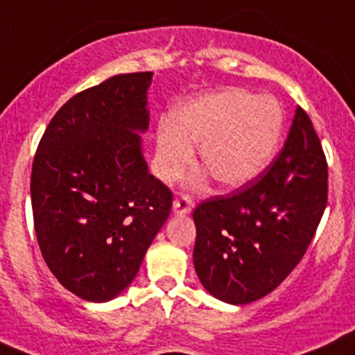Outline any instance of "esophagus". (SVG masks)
<instances>
[{
  "instance_id": "34e87169",
  "label": "esophagus",
  "mask_w": 355,
  "mask_h": 355,
  "mask_svg": "<svg viewBox=\"0 0 355 355\" xmlns=\"http://www.w3.org/2000/svg\"><path fill=\"white\" fill-rule=\"evenodd\" d=\"M175 214H188L193 209V202H191L190 195H180L172 204Z\"/></svg>"
}]
</instances>
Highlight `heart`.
<instances>
[{"instance_id":"heart-1","label":"heart","mask_w":355,"mask_h":355,"mask_svg":"<svg viewBox=\"0 0 355 355\" xmlns=\"http://www.w3.org/2000/svg\"><path fill=\"white\" fill-rule=\"evenodd\" d=\"M284 111L279 101L242 90L211 94L184 104L157 130V167L165 181L193 164L191 144L221 187L237 188L261 174L281 144Z\"/></svg>"}]
</instances>
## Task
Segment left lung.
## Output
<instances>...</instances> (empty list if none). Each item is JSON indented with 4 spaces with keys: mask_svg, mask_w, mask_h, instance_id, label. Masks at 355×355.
Listing matches in <instances>:
<instances>
[{
    "mask_svg": "<svg viewBox=\"0 0 355 355\" xmlns=\"http://www.w3.org/2000/svg\"><path fill=\"white\" fill-rule=\"evenodd\" d=\"M326 204V155L298 106L284 148L261 175L195 207L193 265L204 288L234 305L272 293L302 261Z\"/></svg>",
    "mask_w": 355,
    "mask_h": 355,
    "instance_id": "8db88e82",
    "label": "left lung"
}]
</instances>
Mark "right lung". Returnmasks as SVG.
I'll return each instance as SVG.
<instances>
[{"label": "right lung", "mask_w": 355, "mask_h": 355, "mask_svg": "<svg viewBox=\"0 0 355 355\" xmlns=\"http://www.w3.org/2000/svg\"><path fill=\"white\" fill-rule=\"evenodd\" d=\"M151 73L116 74L71 97L50 120L33 160L40 251L57 281L107 302L134 281L172 209L148 172L137 132L148 129Z\"/></svg>", "instance_id": "obj_1"}]
</instances>
